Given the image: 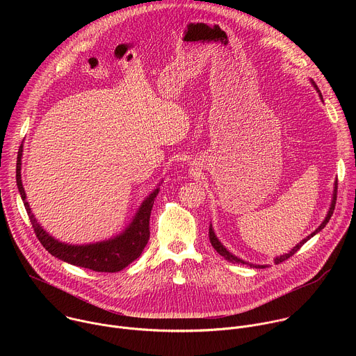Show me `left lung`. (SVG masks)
I'll list each match as a JSON object with an SVG mask.
<instances>
[{"instance_id": "8db88e82", "label": "left lung", "mask_w": 356, "mask_h": 356, "mask_svg": "<svg viewBox=\"0 0 356 356\" xmlns=\"http://www.w3.org/2000/svg\"><path fill=\"white\" fill-rule=\"evenodd\" d=\"M314 87L317 88V86H314ZM317 90H318V88H317ZM318 92H320V90H318ZM320 95H321V94H320ZM321 98H323V97H321ZM337 191H338V180L335 181V190H334V198H332V202H331V209H330V211H328V214H327L325 220L323 221V224H321V225H320V227H318L313 234H310L306 239H302L298 245H296V246H294L289 253H286V255H283V257H280V258H276V259H275V264H276V265H279V264H282V262L287 261L290 257H293L294 253H296V252H297V250H298L304 243H306L312 236H314L317 232H320V231L327 225V222L330 221V218H331V216H332V213H334V210H335V204H337ZM209 234H210V242H211L213 248L220 253L221 257H224L228 262H232V264H234V262H236V264H245V265H248L246 262H243V261L238 259L236 257H234L232 253H229V252H228V250L221 245V242L217 239V236H216V234H214V231H213L211 228H210V232H209ZM250 266H252V268H259V269H261V268H266V266H264V265H250Z\"/></svg>"}]
</instances>
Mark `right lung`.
Listing matches in <instances>:
<instances>
[{
    "label": "right lung",
    "mask_w": 356,
    "mask_h": 356,
    "mask_svg": "<svg viewBox=\"0 0 356 356\" xmlns=\"http://www.w3.org/2000/svg\"><path fill=\"white\" fill-rule=\"evenodd\" d=\"M21 156H22V146L18 152V158H17L18 190H19L21 198L24 200V206L31 220L35 235L50 255H54L60 261H65L67 264H72L80 268L91 269L94 272H108V273L120 272L124 268H127L131 262H134L136 258H139L150 235L149 218H150L152 207H154L155 197L159 193L158 188L143 201V204L140 206L139 211L135 216V220L122 235L106 242L92 243V245H81V246L67 245L56 241L46 231H43V228L36 222L33 214L31 213L29 204L25 201L26 195L22 187V180H21Z\"/></svg>",
    "instance_id": "1"
}]
</instances>
